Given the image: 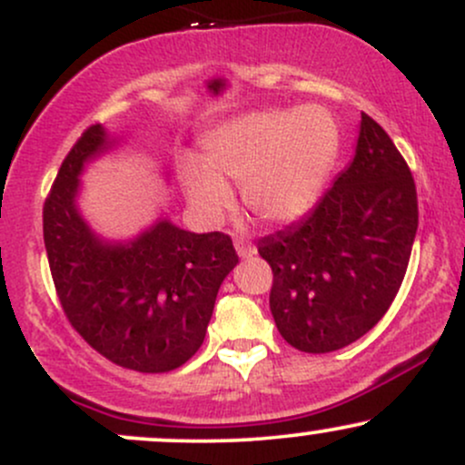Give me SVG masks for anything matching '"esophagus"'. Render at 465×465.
Listing matches in <instances>:
<instances>
[{
	"instance_id": "34e87169",
	"label": "esophagus",
	"mask_w": 465,
	"mask_h": 465,
	"mask_svg": "<svg viewBox=\"0 0 465 465\" xmlns=\"http://www.w3.org/2000/svg\"><path fill=\"white\" fill-rule=\"evenodd\" d=\"M233 247H236L240 258H251V255L255 253L253 244H251L249 240H244V238H236V240H233Z\"/></svg>"
}]
</instances>
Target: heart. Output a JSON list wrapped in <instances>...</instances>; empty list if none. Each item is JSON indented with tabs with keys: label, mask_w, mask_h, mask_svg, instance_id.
Segmentation results:
<instances>
[{
	"label": "heart",
	"mask_w": 465,
	"mask_h": 465,
	"mask_svg": "<svg viewBox=\"0 0 465 465\" xmlns=\"http://www.w3.org/2000/svg\"><path fill=\"white\" fill-rule=\"evenodd\" d=\"M336 146L332 117L319 106L251 114L218 129L203 146V162L181 163L179 179L192 212L205 223L232 207L227 181L242 185L244 205L258 218L291 223L317 199Z\"/></svg>",
	"instance_id": "obj_1"
}]
</instances>
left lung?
<instances>
[{"label": "left lung", "mask_w": 465, "mask_h": 465, "mask_svg": "<svg viewBox=\"0 0 465 465\" xmlns=\"http://www.w3.org/2000/svg\"><path fill=\"white\" fill-rule=\"evenodd\" d=\"M418 232L411 170L385 129L361 114L351 163L295 225L258 242L273 269L271 312L286 343L325 354L385 317Z\"/></svg>", "instance_id": "1"}]
</instances>
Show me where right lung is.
Instances as JSON below:
<instances>
[{
  "mask_svg": "<svg viewBox=\"0 0 465 465\" xmlns=\"http://www.w3.org/2000/svg\"><path fill=\"white\" fill-rule=\"evenodd\" d=\"M114 146L94 124L61 163L44 205L47 262L63 312L98 354L133 371H173L201 348L238 255L227 233L165 218L126 242L100 238L76 205L78 177Z\"/></svg>",
  "mask_w": 465,
  "mask_h": 465,
  "instance_id": "right-lung-1",
  "label": "right lung"
}]
</instances>
